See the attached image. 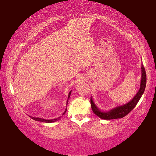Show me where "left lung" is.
Instances as JSON below:
<instances>
[{
  "label": "left lung",
  "mask_w": 156,
  "mask_h": 156,
  "mask_svg": "<svg viewBox=\"0 0 156 156\" xmlns=\"http://www.w3.org/2000/svg\"><path fill=\"white\" fill-rule=\"evenodd\" d=\"M146 84V74L145 72V69L144 66L141 65V79L140 83V88L137 93L133 97L132 100L128 103L124 105H121L117 106L115 108H112L111 110L108 111H102L99 108L95 103L94 102L92 98H90V103L92 109L94 114L100 117L101 119L104 120H111V119H121L125 116H126L128 113L133 109V108L137 104L141 96L144 92Z\"/></svg>",
  "instance_id": "obj_1"
}]
</instances>
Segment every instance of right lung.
<instances>
[{
  "instance_id": "right-lung-1",
  "label": "right lung",
  "mask_w": 156,
  "mask_h": 156,
  "mask_svg": "<svg viewBox=\"0 0 156 156\" xmlns=\"http://www.w3.org/2000/svg\"><path fill=\"white\" fill-rule=\"evenodd\" d=\"M71 92H72V90H71V91L69 92V94H68V100H67V101H66V105H68V100H69V98L70 95H71ZM66 110H67V108H66V110H65V111L63 112V114L62 115V116L65 114L66 112ZM62 116L58 117V118H57V119H51V120H46V119H41V118H38V117H37V118H36V117H33V116H29L32 119L34 120H36V121H39V122H46V123H51V122H54L58 121V120H60V119L61 117H62Z\"/></svg>"
}]
</instances>
